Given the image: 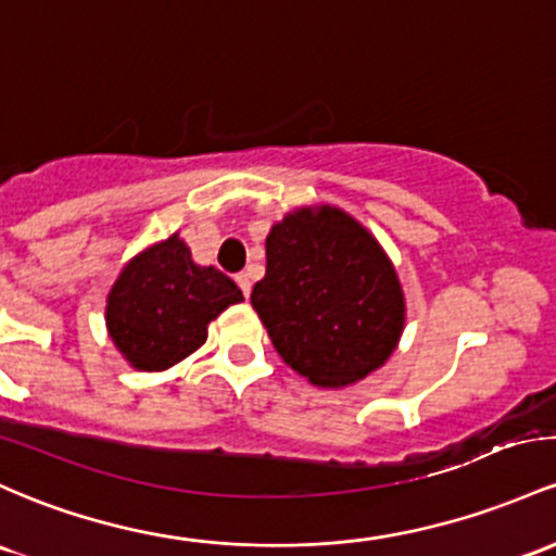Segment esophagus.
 <instances>
[{
	"label": "esophagus",
	"instance_id": "esophagus-1",
	"mask_svg": "<svg viewBox=\"0 0 556 556\" xmlns=\"http://www.w3.org/2000/svg\"><path fill=\"white\" fill-rule=\"evenodd\" d=\"M237 285H240V290H242V295H250V274L248 271H242V274H237Z\"/></svg>",
	"mask_w": 556,
	"mask_h": 556
}]
</instances>
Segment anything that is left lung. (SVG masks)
I'll list each match as a JSON object with an SVG mask.
<instances>
[{"mask_svg":"<svg viewBox=\"0 0 556 556\" xmlns=\"http://www.w3.org/2000/svg\"><path fill=\"white\" fill-rule=\"evenodd\" d=\"M285 364L345 388L388 362L406 321L404 290L380 242L332 205L298 208L266 237V277L250 295Z\"/></svg>","mask_w":556,"mask_h":556,"instance_id":"left-lung-1","label":"left lung"}]
</instances>
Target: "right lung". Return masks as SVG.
Here are the masks:
<instances>
[{
  "label": "right lung",
  "mask_w": 556,
  "mask_h": 556,
  "mask_svg": "<svg viewBox=\"0 0 556 556\" xmlns=\"http://www.w3.org/2000/svg\"><path fill=\"white\" fill-rule=\"evenodd\" d=\"M242 301V290L213 266H198L179 235L155 242L121 268L105 325L121 356L139 371H163L208 338V325Z\"/></svg>",
  "instance_id": "add662e5"
}]
</instances>
